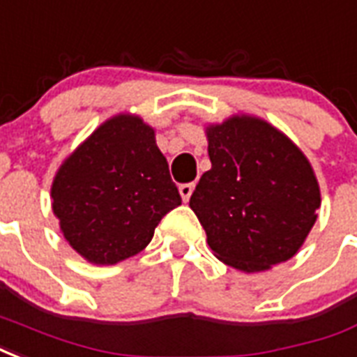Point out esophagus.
Returning <instances> with one entry per match:
<instances>
[{"mask_svg":"<svg viewBox=\"0 0 357 357\" xmlns=\"http://www.w3.org/2000/svg\"><path fill=\"white\" fill-rule=\"evenodd\" d=\"M192 191H195V183H181L179 185V195H181L183 202H189Z\"/></svg>","mask_w":357,"mask_h":357,"instance_id":"34e87169","label":"esophagus"}]
</instances>
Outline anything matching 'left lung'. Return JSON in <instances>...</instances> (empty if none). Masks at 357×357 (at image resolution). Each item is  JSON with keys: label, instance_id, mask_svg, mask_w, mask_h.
Instances as JSON below:
<instances>
[{"label": "left lung", "instance_id": "8db88e82", "mask_svg": "<svg viewBox=\"0 0 357 357\" xmlns=\"http://www.w3.org/2000/svg\"><path fill=\"white\" fill-rule=\"evenodd\" d=\"M206 136L212 168L189 206L215 257L244 273L291 259L321 202L308 158L286 134L252 115L208 125Z\"/></svg>", "mask_w": 357, "mask_h": 357}]
</instances>
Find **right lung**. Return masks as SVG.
I'll use <instances>...</instances> for the list:
<instances>
[{
  "label": "right lung",
  "mask_w": 357,
  "mask_h": 357,
  "mask_svg": "<svg viewBox=\"0 0 357 357\" xmlns=\"http://www.w3.org/2000/svg\"><path fill=\"white\" fill-rule=\"evenodd\" d=\"M51 197L64 238L94 265L142 252L158 221L181 204L155 130L128 113L107 119L66 158Z\"/></svg>",
  "instance_id": "add662e5"
}]
</instances>
